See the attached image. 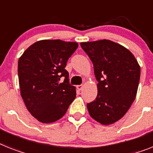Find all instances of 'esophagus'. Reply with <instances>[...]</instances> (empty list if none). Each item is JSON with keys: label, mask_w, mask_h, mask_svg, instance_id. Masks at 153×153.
<instances>
[{"label": "esophagus", "mask_w": 153, "mask_h": 153, "mask_svg": "<svg viewBox=\"0 0 153 153\" xmlns=\"http://www.w3.org/2000/svg\"><path fill=\"white\" fill-rule=\"evenodd\" d=\"M77 88H78V90L81 91L83 88V85H77Z\"/></svg>", "instance_id": "34e87169"}]
</instances>
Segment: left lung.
Listing matches in <instances>:
<instances>
[{"label":"left lung","instance_id":"obj_1","mask_svg":"<svg viewBox=\"0 0 153 153\" xmlns=\"http://www.w3.org/2000/svg\"><path fill=\"white\" fill-rule=\"evenodd\" d=\"M93 64L97 96L87 104L91 117L109 125L124 116L136 97L141 68L132 53L108 39L81 43Z\"/></svg>","mask_w":153,"mask_h":153}]
</instances>
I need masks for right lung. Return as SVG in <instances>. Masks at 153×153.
Instances as JSON below:
<instances>
[{"instance_id":"1","label":"right lung","mask_w":153,"mask_h":153,"mask_svg":"<svg viewBox=\"0 0 153 153\" xmlns=\"http://www.w3.org/2000/svg\"><path fill=\"white\" fill-rule=\"evenodd\" d=\"M76 42L61 39L37 41L24 51L18 63L21 96L27 110L39 122L61 119L76 97L69 84L67 61L76 51ZM61 77L65 80L60 83Z\"/></svg>"}]
</instances>
